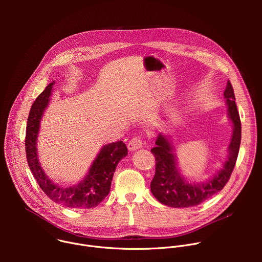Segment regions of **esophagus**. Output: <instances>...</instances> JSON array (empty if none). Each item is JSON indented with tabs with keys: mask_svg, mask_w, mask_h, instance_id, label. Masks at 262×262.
Returning a JSON list of instances; mask_svg holds the SVG:
<instances>
[{
	"mask_svg": "<svg viewBox=\"0 0 262 262\" xmlns=\"http://www.w3.org/2000/svg\"><path fill=\"white\" fill-rule=\"evenodd\" d=\"M142 147H143V142H142V140H141L140 138H138V137L133 138V139L128 142V144H127V148H128L129 151H135V150H137V149H140V148H142Z\"/></svg>",
	"mask_w": 262,
	"mask_h": 262,
	"instance_id": "obj_1",
	"label": "esophagus"
}]
</instances>
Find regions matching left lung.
Listing matches in <instances>:
<instances>
[{"label":"left lung","instance_id":"1","mask_svg":"<svg viewBox=\"0 0 262 262\" xmlns=\"http://www.w3.org/2000/svg\"><path fill=\"white\" fill-rule=\"evenodd\" d=\"M224 98L227 104L228 118L232 122L227 161L206 181L196 182L185 178L180 173L170 136L159 134L156 140L157 146L151 149L156 158V174L150 183V189L161 203L175 208L198 205L220 192L229 180L236 163L242 139V124L230 82L227 83L226 90L224 91Z\"/></svg>","mask_w":262,"mask_h":262}]
</instances>
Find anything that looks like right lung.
Wrapping results in <instances>:
<instances>
[{
  "mask_svg": "<svg viewBox=\"0 0 262 262\" xmlns=\"http://www.w3.org/2000/svg\"><path fill=\"white\" fill-rule=\"evenodd\" d=\"M55 82L50 83L38 95L30 110L26 129V155L33 176L41 190L54 202L69 208H91L97 206L110 193L111 182L118 163L127 156L122 141L101 147L86 176L77 184L63 188L53 182L43 171L37 154V138L40 122L53 94Z\"/></svg>",
  "mask_w": 262,
  "mask_h": 262,
  "instance_id": "1",
  "label": "right lung"
}]
</instances>
